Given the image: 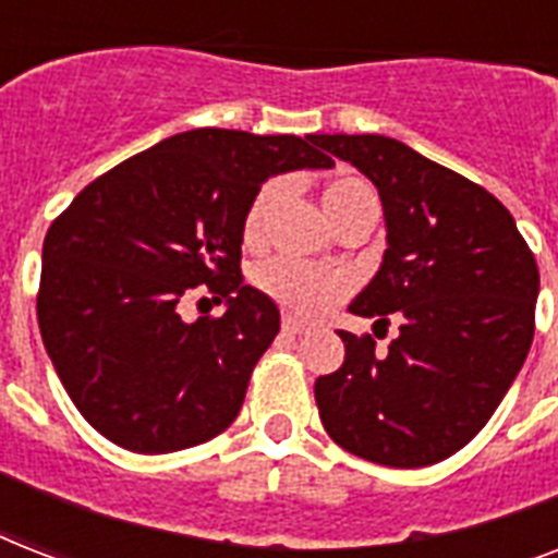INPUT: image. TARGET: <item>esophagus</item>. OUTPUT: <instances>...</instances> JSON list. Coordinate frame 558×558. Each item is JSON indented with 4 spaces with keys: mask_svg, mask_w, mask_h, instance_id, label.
<instances>
[{
    "mask_svg": "<svg viewBox=\"0 0 558 558\" xmlns=\"http://www.w3.org/2000/svg\"><path fill=\"white\" fill-rule=\"evenodd\" d=\"M283 330L295 332V336H304V332H310V324L298 322V318H292V315H283Z\"/></svg>",
    "mask_w": 558,
    "mask_h": 558,
    "instance_id": "34e87169",
    "label": "esophagus"
}]
</instances>
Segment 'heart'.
Listing matches in <instances>:
<instances>
[{
    "label": "heart",
    "instance_id": "heart-1",
    "mask_svg": "<svg viewBox=\"0 0 558 558\" xmlns=\"http://www.w3.org/2000/svg\"><path fill=\"white\" fill-rule=\"evenodd\" d=\"M280 196H283V182H266L252 199L243 219V240L248 245H260L269 234V219L278 208ZM324 210L327 217L336 222V228L348 226L350 219L379 210V199L365 179L344 177L332 179L330 185L322 193ZM254 287L260 289L263 295L287 306L289 313L315 318V315L327 313L332 304H339L341 298L348 295L350 280L336 269H322V266H310V263L289 260V257H269L260 260L252 271Z\"/></svg>",
    "mask_w": 558,
    "mask_h": 558
}]
</instances>
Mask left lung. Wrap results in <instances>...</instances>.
<instances>
[{"mask_svg":"<svg viewBox=\"0 0 558 558\" xmlns=\"http://www.w3.org/2000/svg\"><path fill=\"white\" fill-rule=\"evenodd\" d=\"M379 191L388 248L350 313L399 336L339 332L344 365L315 379L318 414L356 458L420 469L460 451L501 405L536 332L538 266L493 193L385 135H318Z\"/></svg>","mask_w":558,"mask_h":558,"instance_id":"1","label":"left lung"}]
</instances>
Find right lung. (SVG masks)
I'll list each match as a JSON object with an SVG mask.
<instances>
[{
	"instance_id": "obj_1",
	"label": "right lung",
	"mask_w": 558,
	"mask_h": 558,
	"mask_svg": "<svg viewBox=\"0 0 558 558\" xmlns=\"http://www.w3.org/2000/svg\"><path fill=\"white\" fill-rule=\"evenodd\" d=\"M332 168L318 135L202 126L83 187L43 243V344L86 423L121 449L165 454L234 423L280 313L240 271L245 210L269 177ZM205 286L219 319L187 325Z\"/></svg>"
}]
</instances>
